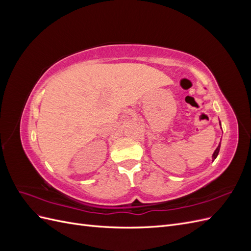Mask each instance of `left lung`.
<instances>
[{"instance_id": "1", "label": "left lung", "mask_w": 251, "mask_h": 251, "mask_svg": "<svg viewBox=\"0 0 251 251\" xmlns=\"http://www.w3.org/2000/svg\"><path fill=\"white\" fill-rule=\"evenodd\" d=\"M220 147H221V143L219 144L218 148H217V149H216V151H215V153L212 154V160H215V159L217 158V156H218V154H219V151H220Z\"/></svg>"}]
</instances>
